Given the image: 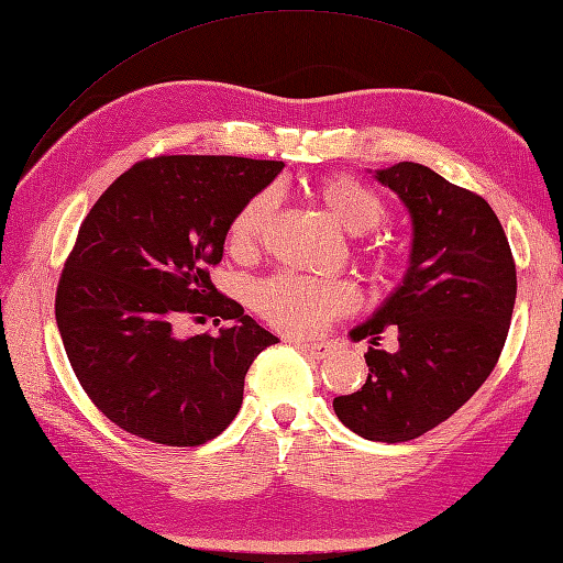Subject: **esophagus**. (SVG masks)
<instances>
[{"mask_svg":"<svg viewBox=\"0 0 563 563\" xmlns=\"http://www.w3.org/2000/svg\"><path fill=\"white\" fill-rule=\"evenodd\" d=\"M298 349L303 351V353H308L310 358H314V361H322V358H327L329 351H332V346H329V344H322V341H320V344H298Z\"/></svg>","mask_w":563,"mask_h":563,"instance_id":"esophagus-1","label":"esophagus"}]
</instances>
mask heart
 Masks as SVG:
<instances>
[{"label":"heart","instance_id":"1","mask_svg":"<svg viewBox=\"0 0 563 563\" xmlns=\"http://www.w3.org/2000/svg\"><path fill=\"white\" fill-rule=\"evenodd\" d=\"M318 198L349 234H367L387 219V208L373 188L349 174L327 176L318 184ZM277 188H263L234 214L229 224V245L239 253L255 251L272 224L277 210ZM367 263L377 274H387L394 253L387 245H367ZM355 286L344 279H314L284 272L260 282L251 291L255 312L279 332L312 336L355 308Z\"/></svg>","mask_w":563,"mask_h":563}]
</instances>
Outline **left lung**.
<instances>
[{"instance_id":"8db88e82","label":"left lung","mask_w":563,"mask_h":563,"mask_svg":"<svg viewBox=\"0 0 563 563\" xmlns=\"http://www.w3.org/2000/svg\"><path fill=\"white\" fill-rule=\"evenodd\" d=\"M413 222L404 282L351 339L369 336L367 379L336 396L334 413L373 442H408L437 428L483 387L509 334L516 263L495 210L473 190L416 162L377 169ZM400 351L377 350L387 325Z\"/></svg>"}]
</instances>
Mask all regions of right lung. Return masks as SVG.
I'll return each instance as SVG.
<instances>
[{
  "instance_id": "1",
  "label": "right lung",
  "mask_w": 563,
  "mask_h": 563,
  "mask_svg": "<svg viewBox=\"0 0 563 563\" xmlns=\"http://www.w3.org/2000/svg\"><path fill=\"white\" fill-rule=\"evenodd\" d=\"M284 169L274 159L162 155L109 186L78 229L54 300L90 401L135 437L198 446L243 404L245 373L277 336L214 289L231 219ZM181 317L230 324L178 338Z\"/></svg>"
}]
</instances>
